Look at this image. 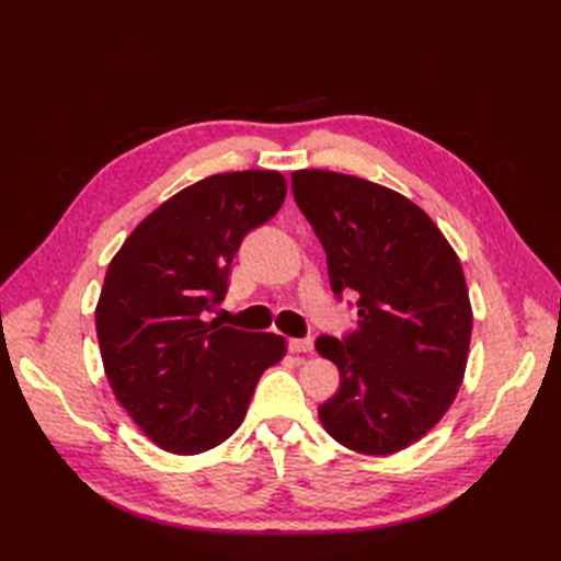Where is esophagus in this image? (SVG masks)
Instances as JSON below:
<instances>
[{"label": "esophagus", "instance_id": "obj_1", "mask_svg": "<svg viewBox=\"0 0 561 561\" xmlns=\"http://www.w3.org/2000/svg\"><path fill=\"white\" fill-rule=\"evenodd\" d=\"M287 348L293 353H311L313 351V339L304 336V339H287Z\"/></svg>", "mask_w": 561, "mask_h": 561}]
</instances>
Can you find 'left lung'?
Returning a JSON list of instances; mask_svg holds the SVG:
<instances>
[{
    "label": "left lung",
    "instance_id": "1",
    "mask_svg": "<svg viewBox=\"0 0 561 561\" xmlns=\"http://www.w3.org/2000/svg\"><path fill=\"white\" fill-rule=\"evenodd\" d=\"M293 192L334 297L358 295V328L316 342L339 369L320 423L353 451H400L445 416L463 379L472 311L461 262L426 213L381 184L295 171Z\"/></svg>",
    "mask_w": 561,
    "mask_h": 561
}]
</instances>
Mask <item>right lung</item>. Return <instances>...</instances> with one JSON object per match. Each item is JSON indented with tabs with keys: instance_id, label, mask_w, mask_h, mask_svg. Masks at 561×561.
<instances>
[{
	"instance_id": "1",
	"label": "right lung",
	"mask_w": 561,
	"mask_h": 561,
	"mask_svg": "<svg viewBox=\"0 0 561 561\" xmlns=\"http://www.w3.org/2000/svg\"><path fill=\"white\" fill-rule=\"evenodd\" d=\"M276 171L201 180L147 215L110 262L95 309L105 375L130 419L165 451H208L241 426L264 369L285 353L274 332L208 320L227 295L245 233L285 201Z\"/></svg>"
}]
</instances>
